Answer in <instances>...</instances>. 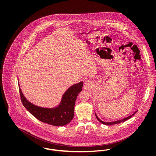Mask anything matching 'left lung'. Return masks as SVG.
<instances>
[{
	"label": "left lung",
	"instance_id": "1",
	"mask_svg": "<svg viewBox=\"0 0 156 156\" xmlns=\"http://www.w3.org/2000/svg\"><path fill=\"white\" fill-rule=\"evenodd\" d=\"M137 112V111L134 112L133 114H132V115H131L130 116H129L128 117H127L126 118H123V119H120V120H117V121H115V122H103L102 120H101V119H99L98 116H97V114L95 113V116H96V118H97V119H98V120L99 121V122H100L101 123H102V124H104V125H115V124H118V123H122V122H125L126 120H128V119H130V118H131Z\"/></svg>",
	"mask_w": 156,
	"mask_h": 156
}]
</instances>
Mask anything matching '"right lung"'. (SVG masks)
<instances>
[{"mask_svg":"<svg viewBox=\"0 0 156 156\" xmlns=\"http://www.w3.org/2000/svg\"><path fill=\"white\" fill-rule=\"evenodd\" d=\"M82 81L74 84L64 94L58 106L46 108L37 106L29 102L24 96L19 83L21 101L26 109L40 121L55 126L66 125L73 120L75 103L78 94L82 91Z\"/></svg>","mask_w":156,"mask_h":156,"instance_id":"add662e5","label":"right lung"}]
</instances>
